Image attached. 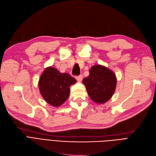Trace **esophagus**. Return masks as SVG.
I'll use <instances>...</instances> for the list:
<instances>
[{"label":"esophagus","instance_id":"34e87169","mask_svg":"<svg viewBox=\"0 0 156 156\" xmlns=\"http://www.w3.org/2000/svg\"><path fill=\"white\" fill-rule=\"evenodd\" d=\"M83 75H80V76H76V79L78 81H81V80H83Z\"/></svg>","mask_w":156,"mask_h":156}]
</instances>
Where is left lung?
Listing matches in <instances>:
<instances>
[{
	"label": "left lung",
	"instance_id": "1",
	"mask_svg": "<svg viewBox=\"0 0 156 156\" xmlns=\"http://www.w3.org/2000/svg\"><path fill=\"white\" fill-rule=\"evenodd\" d=\"M89 72L90 75L83 79V83L90 98L99 104L106 103L112 98L115 90V73L101 65L93 66Z\"/></svg>",
	"mask_w": 156,
	"mask_h": 156
}]
</instances>
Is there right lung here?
<instances>
[{"instance_id": "add662e5", "label": "right lung", "mask_w": 156, "mask_h": 156, "mask_svg": "<svg viewBox=\"0 0 156 156\" xmlns=\"http://www.w3.org/2000/svg\"><path fill=\"white\" fill-rule=\"evenodd\" d=\"M77 80L67 73H61L54 67L45 69L39 78L40 93L49 105L58 107L67 100L70 86Z\"/></svg>"}]
</instances>
